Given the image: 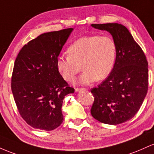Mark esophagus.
Here are the masks:
<instances>
[{
  "mask_svg": "<svg viewBox=\"0 0 154 154\" xmlns=\"http://www.w3.org/2000/svg\"><path fill=\"white\" fill-rule=\"evenodd\" d=\"M86 89L85 88H75V91H76V92H80V91H86Z\"/></svg>",
  "mask_w": 154,
  "mask_h": 154,
  "instance_id": "esophagus-1",
  "label": "esophagus"
}]
</instances>
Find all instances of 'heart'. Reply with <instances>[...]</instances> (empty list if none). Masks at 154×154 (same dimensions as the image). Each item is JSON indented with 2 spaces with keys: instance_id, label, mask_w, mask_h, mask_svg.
Masks as SVG:
<instances>
[{
  "instance_id": "1",
  "label": "heart",
  "mask_w": 154,
  "mask_h": 154,
  "mask_svg": "<svg viewBox=\"0 0 154 154\" xmlns=\"http://www.w3.org/2000/svg\"><path fill=\"white\" fill-rule=\"evenodd\" d=\"M69 55L57 59V68L67 82H72L80 72H84L77 83L88 85L104 80L111 73L116 57L115 41L108 35H89L80 38L69 46Z\"/></svg>"
}]
</instances>
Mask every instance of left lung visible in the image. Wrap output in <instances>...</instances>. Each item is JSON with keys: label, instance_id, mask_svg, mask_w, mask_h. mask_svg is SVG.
<instances>
[{"label": "left lung", "instance_id": "8db88e82", "mask_svg": "<svg viewBox=\"0 0 154 154\" xmlns=\"http://www.w3.org/2000/svg\"><path fill=\"white\" fill-rule=\"evenodd\" d=\"M91 26L110 32L116 46L111 73L97 87L91 89L94 99L91 114L102 123H124L134 116L147 94L148 65L146 55L125 26L118 23Z\"/></svg>", "mask_w": 154, "mask_h": 154}]
</instances>
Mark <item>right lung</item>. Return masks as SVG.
I'll return each mask as SVG.
<instances>
[{"label": "right lung", "mask_w": 154, "mask_h": 154, "mask_svg": "<svg viewBox=\"0 0 154 154\" xmlns=\"http://www.w3.org/2000/svg\"><path fill=\"white\" fill-rule=\"evenodd\" d=\"M73 28L43 33L17 55L11 90L22 119L33 128L51 131L63 122V99L74 92L57 68V59Z\"/></svg>", "instance_id": "right-lung-1"}]
</instances>
